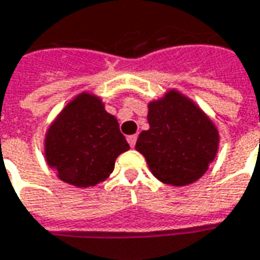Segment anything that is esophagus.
Instances as JSON below:
<instances>
[{
  "mask_svg": "<svg viewBox=\"0 0 260 260\" xmlns=\"http://www.w3.org/2000/svg\"><path fill=\"white\" fill-rule=\"evenodd\" d=\"M126 141H128V143L131 145V148H134L135 146V143H136V135H131L126 138Z\"/></svg>",
  "mask_w": 260,
  "mask_h": 260,
  "instance_id": "obj_1",
  "label": "esophagus"
}]
</instances>
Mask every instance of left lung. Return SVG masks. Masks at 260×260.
<instances>
[{"label":"left lung","instance_id":"left-lung-1","mask_svg":"<svg viewBox=\"0 0 260 260\" xmlns=\"http://www.w3.org/2000/svg\"><path fill=\"white\" fill-rule=\"evenodd\" d=\"M149 129L135 148L157 180L187 186L206 173L218 150V131L212 121L176 90L148 105Z\"/></svg>","mask_w":260,"mask_h":260}]
</instances>
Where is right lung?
Listing matches in <instances>:
<instances>
[{"label": "right lung", "mask_w": 260, "mask_h": 260, "mask_svg": "<svg viewBox=\"0 0 260 260\" xmlns=\"http://www.w3.org/2000/svg\"><path fill=\"white\" fill-rule=\"evenodd\" d=\"M129 149L117 118L88 92L72 100L50 125L45 156L57 177L76 187L95 186L114 170L115 159Z\"/></svg>", "instance_id": "add662e5"}]
</instances>
